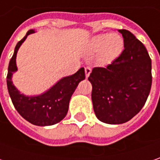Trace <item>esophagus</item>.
Masks as SVG:
<instances>
[{"label": "esophagus", "instance_id": "34e87169", "mask_svg": "<svg viewBox=\"0 0 160 160\" xmlns=\"http://www.w3.org/2000/svg\"><path fill=\"white\" fill-rule=\"evenodd\" d=\"M91 72V68L89 66L85 67V73H86V78H88L89 76V74Z\"/></svg>", "mask_w": 160, "mask_h": 160}]
</instances>
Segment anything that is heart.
I'll return each mask as SVG.
<instances>
[{"instance_id":"1","label":"heart","mask_w":160,"mask_h":160,"mask_svg":"<svg viewBox=\"0 0 160 160\" xmlns=\"http://www.w3.org/2000/svg\"><path fill=\"white\" fill-rule=\"evenodd\" d=\"M123 48V40L117 34H101L94 37L89 43V49L98 52V60L101 63H109L117 58Z\"/></svg>"}]
</instances>
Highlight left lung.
Wrapping results in <instances>:
<instances>
[{
    "label": "left lung",
    "instance_id": "8db88e82",
    "mask_svg": "<svg viewBox=\"0 0 160 160\" xmlns=\"http://www.w3.org/2000/svg\"><path fill=\"white\" fill-rule=\"evenodd\" d=\"M119 32L123 51L107 67L93 68L88 77L96 116L109 124L126 122L137 115L152 83L151 59L146 47L128 30Z\"/></svg>",
    "mask_w": 160,
    "mask_h": 160
}]
</instances>
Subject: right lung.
Here are the masks:
<instances>
[{
    "instance_id": "right-lung-1",
    "label": "right lung",
    "mask_w": 160,
    "mask_h": 160,
    "mask_svg": "<svg viewBox=\"0 0 160 160\" xmlns=\"http://www.w3.org/2000/svg\"><path fill=\"white\" fill-rule=\"evenodd\" d=\"M34 33L31 29L26 34L16 45L11 57L7 74V87L14 108L18 114L32 124L38 126H48L62 121L67 115L69 102L80 81L85 79V70H80L72 76L65 77L56 83L47 92L38 97H26L20 94L11 81V75L17 71L16 56L19 46L27 37Z\"/></svg>"
}]
</instances>
